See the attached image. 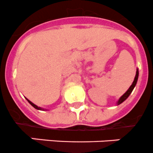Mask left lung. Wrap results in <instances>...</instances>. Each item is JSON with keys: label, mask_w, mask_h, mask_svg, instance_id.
<instances>
[{"label": "left lung", "mask_w": 153, "mask_h": 153, "mask_svg": "<svg viewBox=\"0 0 153 153\" xmlns=\"http://www.w3.org/2000/svg\"><path fill=\"white\" fill-rule=\"evenodd\" d=\"M138 76H139V71H138V69H137V72H136L135 78H134V82H133L132 85L130 86V88L127 89V92H126L122 96H120V99H119L118 101L117 102V105H119L120 104H121V103H122L123 102H124V101H125L126 99H127V98L129 97V96L131 95V93L132 92L133 89H134V87H135V86H136V84H137V79H138Z\"/></svg>", "instance_id": "8db88e82"}]
</instances>
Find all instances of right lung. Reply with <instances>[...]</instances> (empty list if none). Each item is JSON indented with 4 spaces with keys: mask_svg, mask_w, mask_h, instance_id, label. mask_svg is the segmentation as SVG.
Segmentation results:
<instances>
[{
    "mask_svg": "<svg viewBox=\"0 0 153 153\" xmlns=\"http://www.w3.org/2000/svg\"><path fill=\"white\" fill-rule=\"evenodd\" d=\"M26 100H27L28 102H29V103L31 105L33 106V107H34L36 109H37V110H42V111L47 110V109H44V108H41V107H39V106H37V105H35L34 103H33V102H31V101H29L28 99H26Z\"/></svg>",
    "mask_w": 153,
    "mask_h": 153,
    "instance_id": "obj_1",
    "label": "right lung"
}]
</instances>
